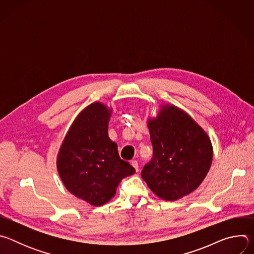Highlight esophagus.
I'll list each match as a JSON object with an SVG mask.
<instances>
[{"mask_svg":"<svg viewBox=\"0 0 254 254\" xmlns=\"http://www.w3.org/2000/svg\"><path fill=\"white\" fill-rule=\"evenodd\" d=\"M131 166L135 169V171H136V172L138 171V163H137V161H135V160L131 161Z\"/></svg>","mask_w":254,"mask_h":254,"instance_id":"34e87169","label":"esophagus"}]
</instances>
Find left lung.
I'll use <instances>...</instances> for the list:
<instances>
[{
	"mask_svg": "<svg viewBox=\"0 0 254 254\" xmlns=\"http://www.w3.org/2000/svg\"><path fill=\"white\" fill-rule=\"evenodd\" d=\"M153 158L141 178L160 198L175 201L193 192L206 177L213 157L206 132L183 111L163 106L149 121Z\"/></svg>",
	"mask_w": 254,
	"mask_h": 254,
	"instance_id": "obj_1",
	"label": "left lung"
}]
</instances>
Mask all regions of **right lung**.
Returning a JSON list of instances; mask_svg holds the SVG:
<instances>
[{
  "label": "right lung",
  "instance_id": "obj_1",
  "mask_svg": "<svg viewBox=\"0 0 254 254\" xmlns=\"http://www.w3.org/2000/svg\"><path fill=\"white\" fill-rule=\"evenodd\" d=\"M111 110L94 102L79 114L67 132L57 159L63 184L74 196L101 206L116 194L121 181L135 170L122 160L107 134Z\"/></svg>",
  "mask_w": 254,
  "mask_h": 254
}]
</instances>
